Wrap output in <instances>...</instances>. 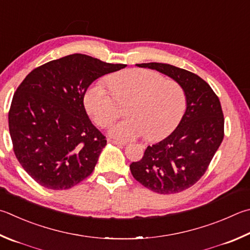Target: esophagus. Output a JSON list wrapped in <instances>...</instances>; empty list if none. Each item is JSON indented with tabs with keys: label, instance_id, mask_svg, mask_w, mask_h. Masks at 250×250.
<instances>
[{
	"label": "esophagus",
	"instance_id": "34e87169",
	"mask_svg": "<svg viewBox=\"0 0 250 250\" xmlns=\"http://www.w3.org/2000/svg\"><path fill=\"white\" fill-rule=\"evenodd\" d=\"M108 142L109 143H112V144H116L118 145V146H125V145L126 144L125 142H122V141H116V140H108Z\"/></svg>",
	"mask_w": 250,
	"mask_h": 250
}]
</instances>
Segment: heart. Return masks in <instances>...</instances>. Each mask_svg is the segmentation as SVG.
<instances>
[{"label":"heart","instance_id":"b5f03b06","mask_svg":"<svg viewBox=\"0 0 250 250\" xmlns=\"http://www.w3.org/2000/svg\"><path fill=\"white\" fill-rule=\"evenodd\" d=\"M107 81L113 93L96 82L86 89L84 105L95 124L108 128L119 115L117 103L130 99L125 109L129 118L112 126V137L133 140L145 135L148 141H160L168 137L183 119L187 96L178 82L146 69L118 72Z\"/></svg>","mask_w":250,"mask_h":250}]
</instances>
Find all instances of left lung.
<instances>
[{
  "label": "left lung",
  "mask_w": 250,
  "mask_h": 250,
  "mask_svg": "<svg viewBox=\"0 0 250 250\" xmlns=\"http://www.w3.org/2000/svg\"><path fill=\"white\" fill-rule=\"evenodd\" d=\"M137 65L178 82L187 96V109L174 132L148 145L143 157L130 165L131 174L154 192H181L204 175L223 141L224 116L220 99L211 86L192 72L156 62Z\"/></svg>",
  "instance_id": "8db88e82"
}]
</instances>
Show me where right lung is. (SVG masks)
Segmentation results:
<instances>
[{
    "mask_svg": "<svg viewBox=\"0 0 250 250\" xmlns=\"http://www.w3.org/2000/svg\"><path fill=\"white\" fill-rule=\"evenodd\" d=\"M125 66L75 53L36 67L20 84L8 129L16 158L36 183L64 190L92 174L107 140L86 113L84 94Z\"/></svg>",
    "mask_w": 250,
    "mask_h": 250,
    "instance_id": "1",
    "label": "right lung"
}]
</instances>
